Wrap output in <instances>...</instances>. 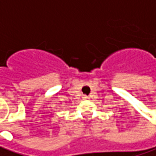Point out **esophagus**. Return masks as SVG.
I'll use <instances>...</instances> for the list:
<instances>
[{"mask_svg":"<svg viewBox=\"0 0 156 156\" xmlns=\"http://www.w3.org/2000/svg\"><path fill=\"white\" fill-rule=\"evenodd\" d=\"M90 98L89 97H87V96H83V99L86 100V99H89Z\"/></svg>","mask_w":156,"mask_h":156,"instance_id":"1","label":"esophagus"}]
</instances>
